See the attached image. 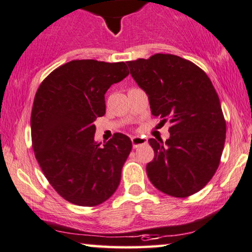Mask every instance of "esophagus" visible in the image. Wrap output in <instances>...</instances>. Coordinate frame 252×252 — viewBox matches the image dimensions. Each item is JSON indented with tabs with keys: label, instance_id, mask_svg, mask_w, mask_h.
<instances>
[{
	"label": "esophagus",
	"instance_id": "1",
	"mask_svg": "<svg viewBox=\"0 0 252 252\" xmlns=\"http://www.w3.org/2000/svg\"><path fill=\"white\" fill-rule=\"evenodd\" d=\"M131 142H132V146L137 149V147L142 146V145H145L147 143V138L145 137H139V136H135L131 138Z\"/></svg>",
	"mask_w": 252,
	"mask_h": 252
}]
</instances>
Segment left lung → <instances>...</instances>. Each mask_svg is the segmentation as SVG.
Returning a JSON list of instances; mask_svg holds the SVG:
<instances>
[{"label": "left lung", "mask_w": 252, "mask_h": 252, "mask_svg": "<svg viewBox=\"0 0 252 252\" xmlns=\"http://www.w3.org/2000/svg\"><path fill=\"white\" fill-rule=\"evenodd\" d=\"M128 65L149 96L152 115L172 124L166 142L149 139L154 158L146 166L147 176L169 196L184 198L198 192L217 172L226 139L212 82L192 62L172 54H156Z\"/></svg>", "instance_id": "8db88e82"}]
</instances>
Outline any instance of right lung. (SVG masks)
<instances>
[{
  "label": "right lung",
  "instance_id": "obj_1",
  "mask_svg": "<svg viewBox=\"0 0 252 252\" xmlns=\"http://www.w3.org/2000/svg\"><path fill=\"white\" fill-rule=\"evenodd\" d=\"M128 75L124 62L76 60L49 73L35 93L33 151L50 186L70 203L99 205L119 187L132 143L117 132L100 146L93 122L105 115L107 90Z\"/></svg>",
  "mask_w": 252,
  "mask_h": 252
}]
</instances>
